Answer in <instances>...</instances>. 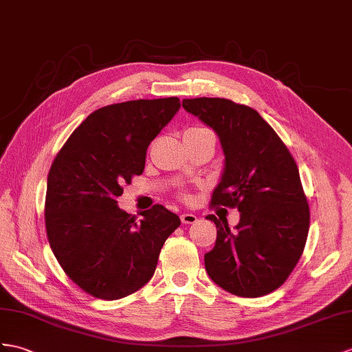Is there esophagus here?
Instances as JSON below:
<instances>
[{
	"label": "esophagus",
	"instance_id": "esophagus-1",
	"mask_svg": "<svg viewBox=\"0 0 352 352\" xmlns=\"http://www.w3.org/2000/svg\"><path fill=\"white\" fill-rule=\"evenodd\" d=\"M197 218L194 213H190V212H186V213H182L181 215V221H182V224H194V222H197Z\"/></svg>",
	"mask_w": 352,
	"mask_h": 352
}]
</instances>
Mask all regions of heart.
Wrapping results in <instances>:
<instances>
[{"label":"heart","instance_id":"b5f03b06","mask_svg":"<svg viewBox=\"0 0 352 352\" xmlns=\"http://www.w3.org/2000/svg\"><path fill=\"white\" fill-rule=\"evenodd\" d=\"M199 130H204V128H199V126H194V128H188L186 131H199Z\"/></svg>","mask_w":352,"mask_h":352}]
</instances>
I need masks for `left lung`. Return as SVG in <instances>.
Segmentation results:
<instances>
[{
	"label": "left lung",
	"mask_w": 352,
	"mask_h": 352,
	"mask_svg": "<svg viewBox=\"0 0 352 352\" xmlns=\"http://www.w3.org/2000/svg\"><path fill=\"white\" fill-rule=\"evenodd\" d=\"M182 106L217 133L224 152L212 204L241 212L234 231L227 219L206 217L217 226L215 246L204 254L206 272L234 296L269 294L296 267L309 231V206L296 161L251 107L208 97L186 98Z\"/></svg>",
	"instance_id": "obj_1"
}]
</instances>
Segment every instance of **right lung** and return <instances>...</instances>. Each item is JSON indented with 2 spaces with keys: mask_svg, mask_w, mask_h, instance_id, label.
I'll use <instances>...</instances> for the list:
<instances>
[{
  "mask_svg": "<svg viewBox=\"0 0 352 352\" xmlns=\"http://www.w3.org/2000/svg\"><path fill=\"white\" fill-rule=\"evenodd\" d=\"M179 109L177 97L101 107L76 128L50 167L49 245L67 276L94 297L118 300L146 285L166 239L181 226L161 204L135 221L116 201L122 185L143 173L148 146Z\"/></svg>",
  "mask_w": 352,
  "mask_h": 352,
  "instance_id": "1",
  "label": "right lung"
}]
</instances>
